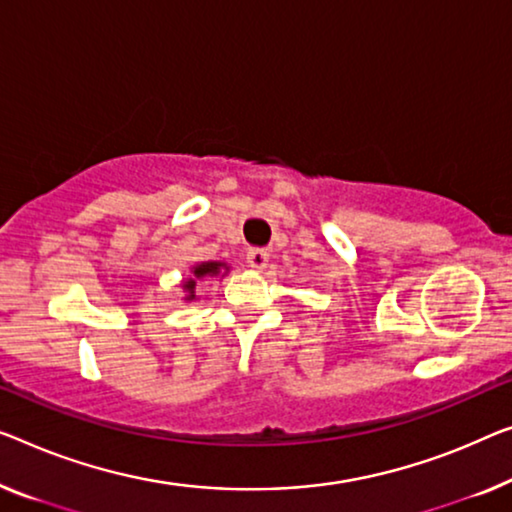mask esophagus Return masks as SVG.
Listing matches in <instances>:
<instances>
[{
    "instance_id": "1",
    "label": "esophagus",
    "mask_w": 512,
    "mask_h": 512,
    "mask_svg": "<svg viewBox=\"0 0 512 512\" xmlns=\"http://www.w3.org/2000/svg\"><path fill=\"white\" fill-rule=\"evenodd\" d=\"M246 262H248L250 269L264 271L266 264H269V253H266V250H262V248H255L246 255Z\"/></svg>"
}]
</instances>
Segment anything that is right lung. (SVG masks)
<instances>
[{
    "label": "right lung",
    "mask_w": 512,
    "mask_h": 512,
    "mask_svg": "<svg viewBox=\"0 0 512 512\" xmlns=\"http://www.w3.org/2000/svg\"><path fill=\"white\" fill-rule=\"evenodd\" d=\"M225 270L230 271V266H227L225 262H202V264H195L193 266V278H188L186 282H183V292H186V296H183V301H195L197 294H195V285L197 280L202 278H213V276H220V273ZM225 276V274H223Z\"/></svg>",
    "instance_id": "add662e5"
}]
</instances>
